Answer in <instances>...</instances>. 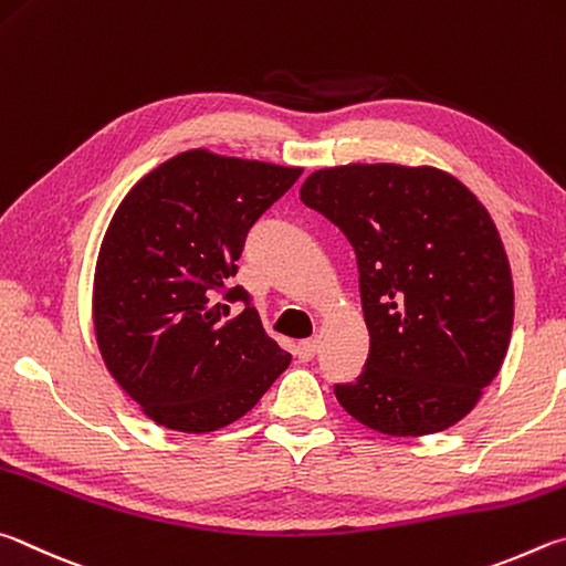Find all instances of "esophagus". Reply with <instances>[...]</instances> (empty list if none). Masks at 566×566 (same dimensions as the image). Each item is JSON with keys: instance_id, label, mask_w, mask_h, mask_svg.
Segmentation results:
<instances>
[{"instance_id": "obj_1", "label": "esophagus", "mask_w": 566, "mask_h": 566, "mask_svg": "<svg viewBox=\"0 0 566 566\" xmlns=\"http://www.w3.org/2000/svg\"><path fill=\"white\" fill-rule=\"evenodd\" d=\"M315 353H318V340L315 338H308V340H301L298 345H295V358H298L301 363H308L315 358Z\"/></svg>"}]
</instances>
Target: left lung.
<instances>
[{
	"instance_id": "obj_1",
	"label": "left lung",
	"mask_w": 566,
	"mask_h": 566,
	"mask_svg": "<svg viewBox=\"0 0 566 566\" xmlns=\"http://www.w3.org/2000/svg\"><path fill=\"white\" fill-rule=\"evenodd\" d=\"M301 201L348 235L370 355L343 410L390 438L452 428L500 373L514 289L488 208L434 166L348 164L313 171Z\"/></svg>"
}]
</instances>
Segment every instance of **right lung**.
I'll return each instance as SVG.
<instances>
[{
    "mask_svg": "<svg viewBox=\"0 0 566 566\" xmlns=\"http://www.w3.org/2000/svg\"><path fill=\"white\" fill-rule=\"evenodd\" d=\"M303 174L191 148L124 196L94 271L92 315L106 370L161 428L201 434L243 418L291 365L235 275L243 238ZM243 300L233 316L228 302Z\"/></svg>",
    "mask_w": 566,
    "mask_h": 566,
    "instance_id": "obj_1",
    "label": "right lung"
}]
</instances>
